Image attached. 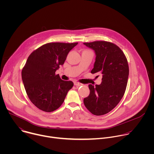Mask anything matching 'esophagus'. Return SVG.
<instances>
[{"instance_id": "obj_1", "label": "esophagus", "mask_w": 154, "mask_h": 154, "mask_svg": "<svg viewBox=\"0 0 154 154\" xmlns=\"http://www.w3.org/2000/svg\"><path fill=\"white\" fill-rule=\"evenodd\" d=\"M74 85H75V86H80L83 85L82 83H80L77 82H75L74 83Z\"/></svg>"}]
</instances>
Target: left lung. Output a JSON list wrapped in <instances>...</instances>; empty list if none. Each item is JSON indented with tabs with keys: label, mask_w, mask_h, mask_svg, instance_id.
<instances>
[{
	"label": "left lung",
	"mask_w": 154,
	"mask_h": 154,
	"mask_svg": "<svg viewBox=\"0 0 154 154\" xmlns=\"http://www.w3.org/2000/svg\"><path fill=\"white\" fill-rule=\"evenodd\" d=\"M83 45L96 54L91 72L102 75L100 85H89L90 93L83 103L92 114L103 115L112 111L124 94L129 74L128 62L124 52L113 43L101 41Z\"/></svg>",
	"instance_id": "obj_1"
}]
</instances>
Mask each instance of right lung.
<instances>
[{
	"instance_id": "obj_1",
	"label": "right lung",
	"mask_w": 154,
	"mask_h": 154,
	"mask_svg": "<svg viewBox=\"0 0 154 154\" xmlns=\"http://www.w3.org/2000/svg\"><path fill=\"white\" fill-rule=\"evenodd\" d=\"M78 42H50L33 51L22 70V80L31 102L46 112H53L63 103L74 83L64 81L55 72Z\"/></svg>"
}]
</instances>
